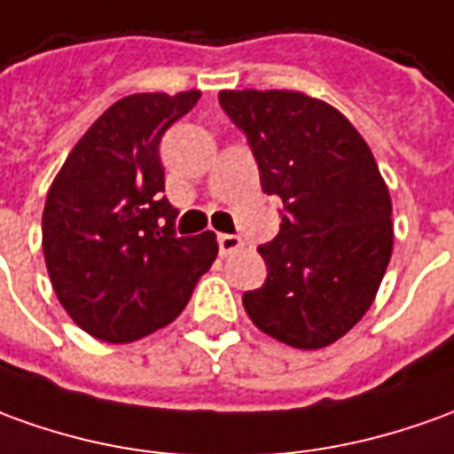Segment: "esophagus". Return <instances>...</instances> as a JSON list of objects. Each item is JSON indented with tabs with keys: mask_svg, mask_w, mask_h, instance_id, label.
I'll return each instance as SVG.
<instances>
[{
	"mask_svg": "<svg viewBox=\"0 0 454 454\" xmlns=\"http://www.w3.org/2000/svg\"><path fill=\"white\" fill-rule=\"evenodd\" d=\"M217 245H220L222 257H230V254L242 249V237H237V234H217Z\"/></svg>",
	"mask_w": 454,
	"mask_h": 454,
	"instance_id": "esophagus-1",
	"label": "esophagus"
}]
</instances>
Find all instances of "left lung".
Listing matches in <instances>:
<instances>
[{"instance_id": "left-lung-1", "label": "left lung", "mask_w": 454, "mask_h": 454, "mask_svg": "<svg viewBox=\"0 0 454 454\" xmlns=\"http://www.w3.org/2000/svg\"><path fill=\"white\" fill-rule=\"evenodd\" d=\"M262 190L281 200L279 234L259 247L267 279L245 292L249 318L294 348H324L376 299L393 252L390 195L358 130L296 90H222Z\"/></svg>"}]
</instances>
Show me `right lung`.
Returning a JSON list of instances; mask_svg holds the SVG:
<instances>
[{
    "label": "right lung",
    "mask_w": 454,
    "mask_h": 454,
    "mask_svg": "<svg viewBox=\"0 0 454 454\" xmlns=\"http://www.w3.org/2000/svg\"><path fill=\"white\" fill-rule=\"evenodd\" d=\"M200 90L133 93L114 103L66 158L46 197L43 259L78 326L130 343L180 317L217 257L215 234L177 237L160 140Z\"/></svg>",
    "instance_id": "obj_1"
}]
</instances>
